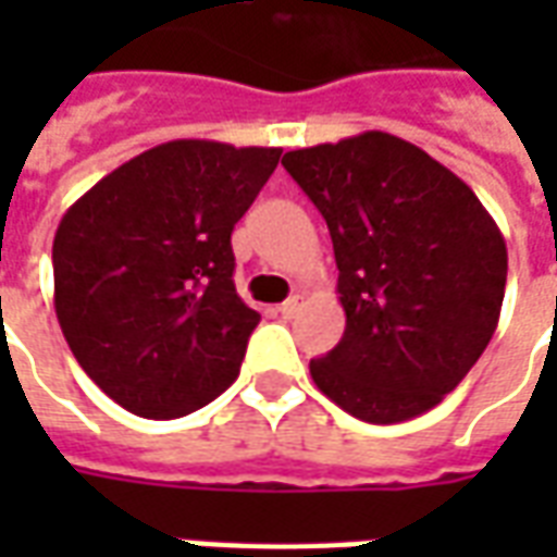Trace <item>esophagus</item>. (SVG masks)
<instances>
[{"mask_svg": "<svg viewBox=\"0 0 557 557\" xmlns=\"http://www.w3.org/2000/svg\"><path fill=\"white\" fill-rule=\"evenodd\" d=\"M304 307V295H292V298H286V301L280 304V313L286 315V319H292V315L298 313Z\"/></svg>", "mask_w": 557, "mask_h": 557, "instance_id": "obj_1", "label": "esophagus"}]
</instances>
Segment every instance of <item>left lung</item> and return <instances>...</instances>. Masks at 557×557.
I'll list each match as a JSON object with an SVG mask.
<instances>
[{
    "instance_id": "1",
    "label": "left lung",
    "mask_w": 557,
    "mask_h": 557,
    "mask_svg": "<svg viewBox=\"0 0 557 557\" xmlns=\"http://www.w3.org/2000/svg\"><path fill=\"white\" fill-rule=\"evenodd\" d=\"M283 166L325 218L346 331L315 387L367 423L438 406L490 346L507 247L490 211L423 148L382 131L298 148Z\"/></svg>"
}]
</instances>
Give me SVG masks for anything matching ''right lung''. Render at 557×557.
<instances>
[{
  "label": "right lung",
  "mask_w": 557,
  "mask_h": 557,
  "mask_svg": "<svg viewBox=\"0 0 557 557\" xmlns=\"http://www.w3.org/2000/svg\"><path fill=\"white\" fill-rule=\"evenodd\" d=\"M283 148L172 139L103 175L53 238L55 315L103 394L139 418L202 409L238 379L259 313L232 230Z\"/></svg>",
  "instance_id": "add662e5"
}]
</instances>
